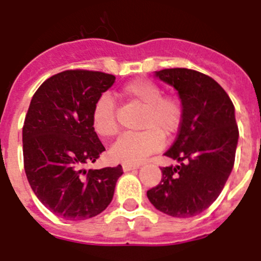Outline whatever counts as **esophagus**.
Instances as JSON below:
<instances>
[{
	"instance_id": "34e87169",
	"label": "esophagus",
	"mask_w": 261,
	"mask_h": 261,
	"mask_svg": "<svg viewBox=\"0 0 261 261\" xmlns=\"http://www.w3.org/2000/svg\"><path fill=\"white\" fill-rule=\"evenodd\" d=\"M138 168H139L138 164H122L123 172H128V171H133V169H138Z\"/></svg>"
}]
</instances>
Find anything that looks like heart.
Listing matches in <instances>:
<instances>
[{
    "instance_id": "b5f03b06",
    "label": "heart",
    "mask_w": 261,
    "mask_h": 261,
    "mask_svg": "<svg viewBox=\"0 0 261 261\" xmlns=\"http://www.w3.org/2000/svg\"><path fill=\"white\" fill-rule=\"evenodd\" d=\"M121 97L143 106L140 133L123 134L112 145V161L138 164L163 146V136L169 138L179 128L184 110L178 98L163 95L161 87L150 80H134L121 89ZM92 125L102 138H111L118 131L115 103L108 94L100 95L92 112Z\"/></svg>"
}]
</instances>
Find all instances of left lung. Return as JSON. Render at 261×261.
<instances>
[{
	"mask_svg": "<svg viewBox=\"0 0 261 261\" xmlns=\"http://www.w3.org/2000/svg\"><path fill=\"white\" fill-rule=\"evenodd\" d=\"M154 76L176 89L184 116L164 153L178 164L161 168V184L146 196L167 216H198L216 201L233 168L239 143L233 103L216 80L195 70L166 69Z\"/></svg>",
	"mask_w": 261,
	"mask_h": 261,
	"instance_id": "8db88e82",
	"label": "left lung"
}]
</instances>
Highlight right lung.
Segmentation results:
<instances>
[{"mask_svg":"<svg viewBox=\"0 0 261 261\" xmlns=\"http://www.w3.org/2000/svg\"><path fill=\"white\" fill-rule=\"evenodd\" d=\"M113 75L67 70L45 80L33 95L22 127L24 169L40 203L60 218L84 221L113 199L122 167L87 169L105 151L92 125L98 98Z\"/></svg>","mask_w":261,"mask_h":261,"instance_id":"add662e5","label":"right lung"}]
</instances>
